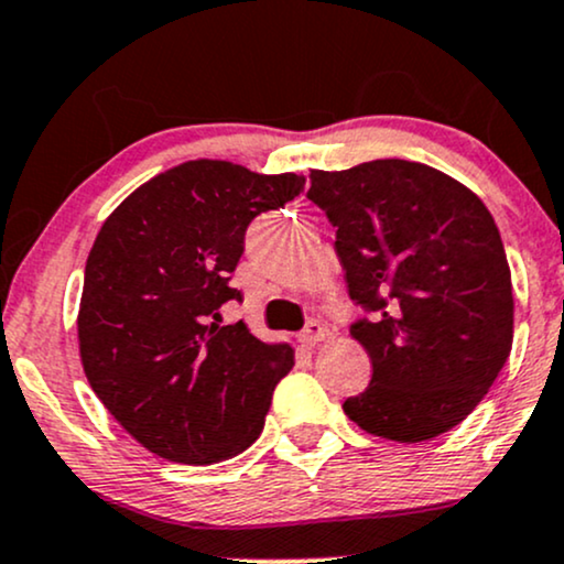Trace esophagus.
I'll return each instance as SVG.
<instances>
[{
    "instance_id": "34e87169",
    "label": "esophagus",
    "mask_w": 564,
    "mask_h": 564,
    "mask_svg": "<svg viewBox=\"0 0 564 564\" xmlns=\"http://www.w3.org/2000/svg\"><path fill=\"white\" fill-rule=\"evenodd\" d=\"M325 336H328V330H325L317 321H310L307 328L300 334V344L302 347H317V344L325 341Z\"/></svg>"
}]
</instances>
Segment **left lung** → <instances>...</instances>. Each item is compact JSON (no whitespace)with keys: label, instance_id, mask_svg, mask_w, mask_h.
<instances>
[{"label":"left lung","instance_id":"left-lung-1","mask_svg":"<svg viewBox=\"0 0 564 564\" xmlns=\"http://www.w3.org/2000/svg\"><path fill=\"white\" fill-rule=\"evenodd\" d=\"M336 226L349 296L372 312L349 336L372 365L344 402L359 429L399 444L436 438L476 410L512 349V275L484 202L406 160L310 171Z\"/></svg>","mask_w":564,"mask_h":564}]
</instances>
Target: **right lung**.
<instances>
[{
	"label": "right lung",
	"instance_id": "right-lung-1",
	"mask_svg": "<svg viewBox=\"0 0 564 564\" xmlns=\"http://www.w3.org/2000/svg\"><path fill=\"white\" fill-rule=\"evenodd\" d=\"M304 175L188 160L128 194L86 260L78 351L91 389L144 449L181 465L236 457L262 433L286 341L220 325L243 230Z\"/></svg>",
	"mask_w": 564,
	"mask_h": 564
}]
</instances>
